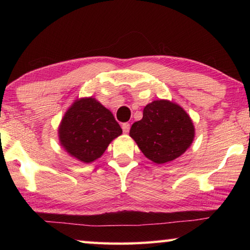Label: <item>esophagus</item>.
<instances>
[{"label":"esophagus","instance_id":"34e87169","mask_svg":"<svg viewBox=\"0 0 250 250\" xmlns=\"http://www.w3.org/2000/svg\"><path fill=\"white\" fill-rule=\"evenodd\" d=\"M122 131H124V133H128L130 131V124H128V122L122 124Z\"/></svg>","mask_w":250,"mask_h":250}]
</instances>
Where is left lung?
Wrapping results in <instances>:
<instances>
[{
    "label": "left lung",
    "mask_w": 250,
    "mask_h": 250,
    "mask_svg": "<svg viewBox=\"0 0 250 250\" xmlns=\"http://www.w3.org/2000/svg\"><path fill=\"white\" fill-rule=\"evenodd\" d=\"M130 137L154 163L175 160L188 150L194 139V125L179 104L155 100L143 109L141 120L134 122Z\"/></svg>",
    "instance_id": "8db88e82"
}]
</instances>
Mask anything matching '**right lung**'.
<instances>
[{"label": "right lung", "instance_id": "obj_1", "mask_svg": "<svg viewBox=\"0 0 250 250\" xmlns=\"http://www.w3.org/2000/svg\"><path fill=\"white\" fill-rule=\"evenodd\" d=\"M122 129L108 109L94 98L75 101L59 126V140L70 155L90 163L104 154Z\"/></svg>", "mask_w": 250, "mask_h": 250}]
</instances>
